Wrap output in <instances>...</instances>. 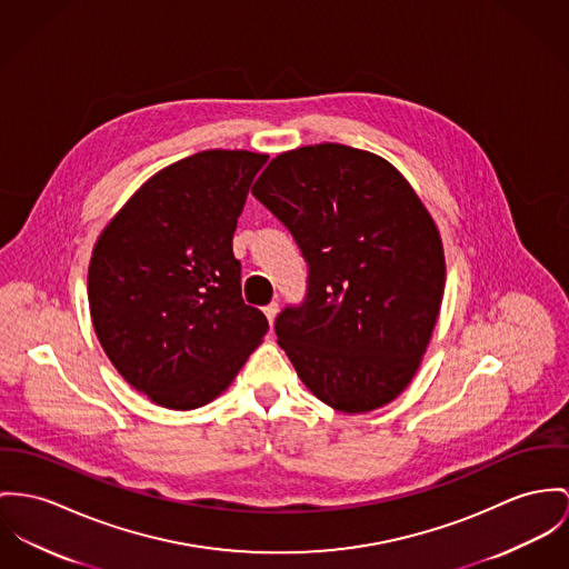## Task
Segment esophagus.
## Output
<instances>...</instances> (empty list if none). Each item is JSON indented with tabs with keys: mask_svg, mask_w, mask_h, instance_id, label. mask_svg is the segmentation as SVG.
<instances>
[{
	"mask_svg": "<svg viewBox=\"0 0 569 569\" xmlns=\"http://www.w3.org/2000/svg\"><path fill=\"white\" fill-rule=\"evenodd\" d=\"M277 311H279V303H277V301H272V303H268V306L263 307V313H266V318H268V322H270V325L274 322Z\"/></svg>",
	"mask_w": 569,
	"mask_h": 569,
	"instance_id": "1",
	"label": "esophagus"
}]
</instances>
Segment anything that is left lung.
Segmentation results:
<instances>
[{
  "label": "left lung",
  "mask_w": 569,
  "mask_h": 569,
  "mask_svg": "<svg viewBox=\"0 0 569 569\" xmlns=\"http://www.w3.org/2000/svg\"><path fill=\"white\" fill-rule=\"evenodd\" d=\"M251 192L306 258V299L274 320L297 375L345 413L388 405L438 322L446 263L431 214L388 160L338 142L277 156Z\"/></svg>",
  "instance_id": "1"
}]
</instances>
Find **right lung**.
<instances>
[{"label": "right lung", "mask_w": 569, "mask_h": 569, "mask_svg": "<svg viewBox=\"0 0 569 569\" xmlns=\"http://www.w3.org/2000/svg\"><path fill=\"white\" fill-rule=\"evenodd\" d=\"M266 153L210 149L144 181L88 266L94 333L133 390L203 407L260 347L268 320L242 301L231 240Z\"/></svg>", "instance_id": "1"}]
</instances>
